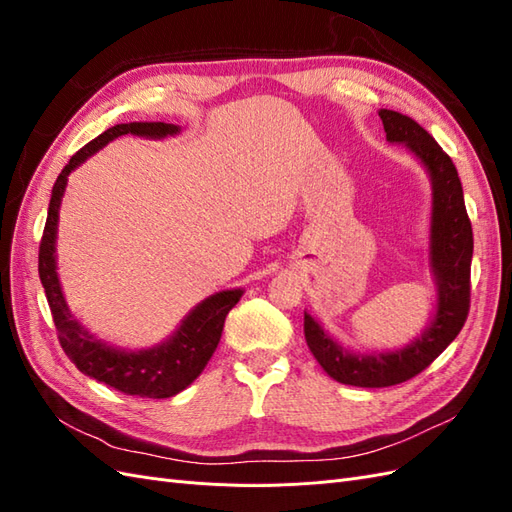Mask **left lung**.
Listing matches in <instances>:
<instances>
[{
	"label": "left lung",
	"instance_id": "1",
	"mask_svg": "<svg viewBox=\"0 0 512 512\" xmlns=\"http://www.w3.org/2000/svg\"><path fill=\"white\" fill-rule=\"evenodd\" d=\"M386 141L404 143L425 164L433 185L431 269L438 282V312L425 333L395 352L352 354L333 342L320 324L305 314V339L327 374L350 386L382 389L406 382L427 369L459 335L470 312V267L474 252L472 224L463 203L457 168L427 130L395 111L378 113Z\"/></svg>",
	"mask_w": 512,
	"mask_h": 512
}]
</instances>
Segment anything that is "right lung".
I'll return each instance as SVG.
<instances>
[{"label":"right lung","instance_id":"add662e5","mask_svg":"<svg viewBox=\"0 0 512 512\" xmlns=\"http://www.w3.org/2000/svg\"><path fill=\"white\" fill-rule=\"evenodd\" d=\"M177 132V126L164 121L119 123V126L108 128L98 138H94V141L87 143L83 149L76 151L53 185L49 215H46V224L40 239L38 273L46 292V301H49L51 307L61 348H64L68 359L79 367V371H83L85 376L113 386L115 391L123 395L166 399L181 393L185 386H190L209 363L215 348H218L224 320L230 309L239 303L243 290H224L196 305L190 316L181 322L177 333L162 346L138 352L115 350L111 346H106L94 335H89L81 324L76 322V318H72L64 299V292H61L57 280L55 235L59 203L66 190L68 175L108 141H113V138L121 134L164 138Z\"/></svg>","mask_w":512,"mask_h":512}]
</instances>
